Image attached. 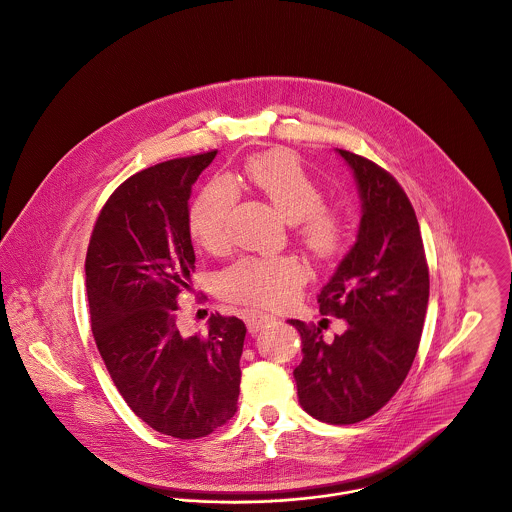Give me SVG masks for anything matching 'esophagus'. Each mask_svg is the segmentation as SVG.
<instances>
[{
	"label": "esophagus",
	"instance_id": "obj_1",
	"mask_svg": "<svg viewBox=\"0 0 512 512\" xmlns=\"http://www.w3.org/2000/svg\"><path fill=\"white\" fill-rule=\"evenodd\" d=\"M245 322H247V330H249V334L257 336L261 330L269 328V326L275 322V316H269V314H263V312H255V310H251V312H247Z\"/></svg>",
	"mask_w": 512,
	"mask_h": 512
}]
</instances>
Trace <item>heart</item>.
Instances as JSON below:
<instances>
[{
    "label": "heart",
    "instance_id": "1",
    "mask_svg": "<svg viewBox=\"0 0 512 512\" xmlns=\"http://www.w3.org/2000/svg\"><path fill=\"white\" fill-rule=\"evenodd\" d=\"M245 176L287 221L297 225L303 245L314 257L326 259L338 253L346 237L344 215L322 204V190L297 154L289 150L257 154L247 160ZM233 202L235 190L225 178L209 182L194 200L188 225L194 241L205 251L219 253L227 247V219ZM305 281L307 271L295 257L247 255L221 271L217 287L227 301L277 308L289 305Z\"/></svg>",
    "mask_w": 512,
    "mask_h": 512
}]
</instances>
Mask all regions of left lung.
Instances as JSON below:
<instances>
[{
    "label": "left lung",
    "instance_id": "left-lung-1",
    "mask_svg": "<svg viewBox=\"0 0 512 512\" xmlns=\"http://www.w3.org/2000/svg\"><path fill=\"white\" fill-rule=\"evenodd\" d=\"M354 174L362 215L356 243L318 295L322 314L344 320L326 342L320 326L289 320L303 346L299 404L312 417L358 423L398 392L413 364L429 301V271L415 211L374 162L338 150ZM326 320V318H324Z\"/></svg>",
    "mask_w": 512,
    "mask_h": 512
}]
</instances>
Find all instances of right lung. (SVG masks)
<instances>
[{
	"label": "right lung",
	"mask_w": 512,
	"mask_h": 512,
	"mask_svg": "<svg viewBox=\"0 0 512 512\" xmlns=\"http://www.w3.org/2000/svg\"><path fill=\"white\" fill-rule=\"evenodd\" d=\"M215 154L168 160L118 186L85 261L93 336L116 390L146 425L178 439L221 427L239 398L243 320L211 314L204 336L176 324L196 263L188 202Z\"/></svg>",
	"instance_id": "right-lung-1"
}]
</instances>
